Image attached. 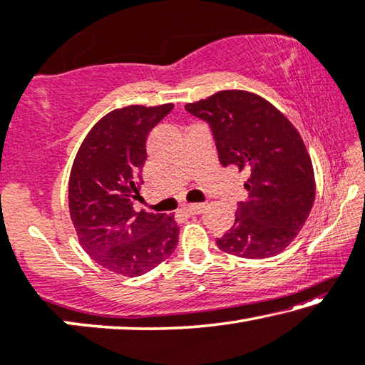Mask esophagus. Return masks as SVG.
<instances>
[{
  "label": "esophagus",
  "mask_w": 365,
  "mask_h": 365,
  "mask_svg": "<svg viewBox=\"0 0 365 365\" xmlns=\"http://www.w3.org/2000/svg\"><path fill=\"white\" fill-rule=\"evenodd\" d=\"M205 210V205L203 203H197V205H187L183 208V211L187 215H190V216H193V215H200L201 211Z\"/></svg>",
  "instance_id": "1"
}]
</instances>
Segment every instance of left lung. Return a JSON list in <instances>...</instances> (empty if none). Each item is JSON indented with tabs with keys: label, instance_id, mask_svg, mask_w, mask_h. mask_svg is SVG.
I'll return each mask as SVG.
<instances>
[{
	"label": "left lung",
	"instance_id": "1",
	"mask_svg": "<svg viewBox=\"0 0 365 365\" xmlns=\"http://www.w3.org/2000/svg\"><path fill=\"white\" fill-rule=\"evenodd\" d=\"M185 110L210 123L222 167L249 173L246 203L217 247L244 259L274 257L290 246L314 203L312 157L300 133L265 98L222 90Z\"/></svg>",
	"mask_w": 365,
	"mask_h": 365
}]
</instances>
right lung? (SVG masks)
I'll return each mask as SVG.
<instances>
[{
	"instance_id": "obj_1",
	"label": "right lung",
	"mask_w": 365,
	"mask_h": 365,
	"mask_svg": "<svg viewBox=\"0 0 365 365\" xmlns=\"http://www.w3.org/2000/svg\"><path fill=\"white\" fill-rule=\"evenodd\" d=\"M173 108L130 105L105 114L81 143L68 182V210L85 252L114 274L139 277L170 257L175 217L134 210L149 130Z\"/></svg>"
}]
</instances>
